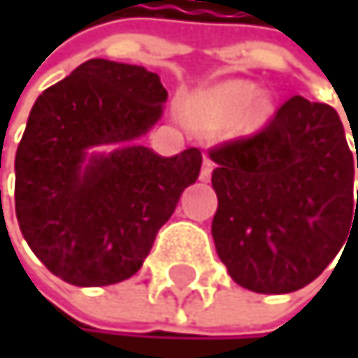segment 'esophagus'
Here are the masks:
<instances>
[{
  "instance_id": "obj_1",
  "label": "esophagus",
  "mask_w": 358,
  "mask_h": 358,
  "mask_svg": "<svg viewBox=\"0 0 358 358\" xmlns=\"http://www.w3.org/2000/svg\"><path fill=\"white\" fill-rule=\"evenodd\" d=\"M213 169H215V163L210 159H203V165H201V171H199V180L208 182L210 176H213Z\"/></svg>"
}]
</instances>
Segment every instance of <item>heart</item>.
I'll use <instances>...</instances> for the list:
<instances>
[{"instance_id": "b5f03b06", "label": "heart", "mask_w": 358, "mask_h": 358, "mask_svg": "<svg viewBox=\"0 0 358 358\" xmlns=\"http://www.w3.org/2000/svg\"><path fill=\"white\" fill-rule=\"evenodd\" d=\"M243 114L247 127H259L262 122L268 120L273 111V99L271 94L259 92L255 94V83L245 79H234L215 85L213 90L206 92L199 105L193 113L195 124H229L231 120H236Z\"/></svg>"}]
</instances>
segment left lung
<instances>
[{"label":"left lung","instance_id":"obj_1","mask_svg":"<svg viewBox=\"0 0 358 358\" xmlns=\"http://www.w3.org/2000/svg\"><path fill=\"white\" fill-rule=\"evenodd\" d=\"M208 155L219 197L213 238L229 277L259 294L311 283L358 221L355 155L337 111L292 96L262 131Z\"/></svg>","mask_w":358,"mask_h":358}]
</instances>
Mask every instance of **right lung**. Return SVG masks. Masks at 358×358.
Returning a JSON list of instances; mask_svg holds the SVG:
<instances>
[{
	"mask_svg": "<svg viewBox=\"0 0 358 358\" xmlns=\"http://www.w3.org/2000/svg\"><path fill=\"white\" fill-rule=\"evenodd\" d=\"M167 90L143 66L87 59L34 103L15 159V208L29 249L53 275L99 287L133 277L201 169L189 148L139 145ZM105 145L111 153L87 155Z\"/></svg>",
	"mask_w": 358,
	"mask_h": 358,
	"instance_id": "add662e5",
	"label": "right lung"
}]
</instances>
